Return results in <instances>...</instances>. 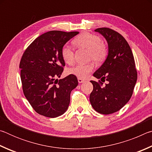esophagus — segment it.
<instances>
[{
	"label": "esophagus",
	"mask_w": 152,
	"mask_h": 152,
	"mask_svg": "<svg viewBox=\"0 0 152 152\" xmlns=\"http://www.w3.org/2000/svg\"><path fill=\"white\" fill-rule=\"evenodd\" d=\"M78 81L79 83H82V82H84V80H83L82 78H78Z\"/></svg>",
	"instance_id": "34e87169"
}]
</instances>
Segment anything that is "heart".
<instances>
[{
    "instance_id": "b5f03b06",
    "label": "heart",
    "mask_w": 152,
    "mask_h": 152,
    "mask_svg": "<svg viewBox=\"0 0 152 152\" xmlns=\"http://www.w3.org/2000/svg\"><path fill=\"white\" fill-rule=\"evenodd\" d=\"M76 48L88 50V59L92 60L96 64H101L106 60L108 50L99 36L90 33H83L72 41ZM61 56L67 64H72L74 60V50L68 45H64L61 50ZM94 68L92 63L76 64L68 70V73L80 78H85Z\"/></svg>"
}]
</instances>
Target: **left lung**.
Segmentation results:
<instances>
[{
	"instance_id": "8db88e82",
	"label": "left lung",
	"mask_w": 152,
	"mask_h": 152,
	"mask_svg": "<svg viewBox=\"0 0 152 152\" xmlns=\"http://www.w3.org/2000/svg\"><path fill=\"white\" fill-rule=\"evenodd\" d=\"M104 36L109 53L103 64L94 73L99 82L91 80L93 90L90 102L93 109L103 115L119 110L132 97L137 79L132 51L123 36L110 28L94 30ZM105 86L103 83L105 81Z\"/></svg>"
}]
</instances>
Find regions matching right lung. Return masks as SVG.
Masks as SVG:
<instances>
[{"instance_id": "add662e5", "label": "right lung", "mask_w": 152, "mask_h": 152, "mask_svg": "<svg viewBox=\"0 0 152 152\" xmlns=\"http://www.w3.org/2000/svg\"><path fill=\"white\" fill-rule=\"evenodd\" d=\"M78 33L50 31L36 38L24 51L19 64L23 91L38 114L54 118L68 109L78 79L72 74L56 78L61 76L65 66L61 48Z\"/></svg>"}]
</instances>
